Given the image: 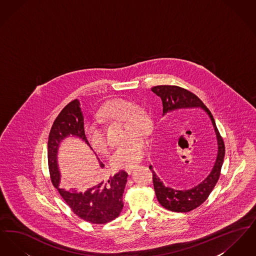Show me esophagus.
Masks as SVG:
<instances>
[{
    "instance_id": "34e87169",
    "label": "esophagus",
    "mask_w": 256,
    "mask_h": 256,
    "mask_svg": "<svg viewBox=\"0 0 256 256\" xmlns=\"http://www.w3.org/2000/svg\"><path fill=\"white\" fill-rule=\"evenodd\" d=\"M134 169H135V167H130V168H126V172H128V174H130L132 172V170H134Z\"/></svg>"
}]
</instances>
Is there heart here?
<instances>
[{"label":"heart","instance_id":"b5f03b06","mask_svg":"<svg viewBox=\"0 0 256 256\" xmlns=\"http://www.w3.org/2000/svg\"><path fill=\"white\" fill-rule=\"evenodd\" d=\"M97 116L104 122H122L126 136L131 135L122 145L114 150L110 158L111 165L115 169L136 166L145 156L146 142L140 136L132 134L146 135L150 132L152 121L148 111L143 106H136L130 100L118 98L106 102L98 111ZM86 135L90 146L96 152L108 150V142L100 126H87Z\"/></svg>","mask_w":256,"mask_h":256}]
</instances>
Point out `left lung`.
I'll list each match as a JSON object with an SVG mask.
<instances>
[{"label": "left lung", "mask_w": 256, "mask_h": 256, "mask_svg": "<svg viewBox=\"0 0 256 256\" xmlns=\"http://www.w3.org/2000/svg\"><path fill=\"white\" fill-rule=\"evenodd\" d=\"M152 91L156 94L162 100L163 116L178 110L200 108L206 112L216 134L218 150L213 168L202 182L198 183L191 189L176 190L165 186L156 176L154 170H152V166H150V169L152 172L154 187L159 204L164 208L174 212H189L200 206L206 200L208 196L210 195L218 182L226 152L224 143L222 136L220 135L211 112L195 94L180 86H154Z\"/></svg>", "instance_id": "8db88e82"}]
</instances>
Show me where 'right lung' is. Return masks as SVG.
I'll return each instance as SVG.
<instances>
[{
  "label": "right lung",
  "mask_w": 256,
  "mask_h": 256,
  "mask_svg": "<svg viewBox=\"0 0 256 256\" xmlns=\"http://www.w3.org/2000/svg\"><path fill=\"white\" fill-rule=\"evenodd\" d=\"M78 100L69 102L54 120L48 140V165L52 185L58 189L64 202L74 213L88 222L104 224L116 219L122 212V194L128 174L120 170L108 178H102L84 191L67 190L60 186L61 174L58 164L60 143L69 136L80 138L90 146L86 132L84 115ZM92 150V148L90 146ZM100 168L104 165L98 161Z\"/></svg>",
  "instance_id": "1"
}]
</instances>
